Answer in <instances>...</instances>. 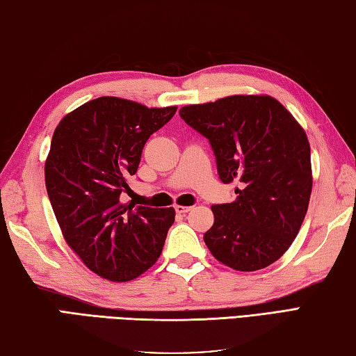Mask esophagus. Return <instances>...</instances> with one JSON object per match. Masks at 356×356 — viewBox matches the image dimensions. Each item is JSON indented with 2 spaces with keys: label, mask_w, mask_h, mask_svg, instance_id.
<instances>
[{
  "label": "esophagus",
  "mask_w": 356,
  "mask_h": 356,
  "mask_svg": "<svg viewBox=\"0 0 356 356\" xmlns=\"http://www.w3.org/2000/svg\"><path fill=\"white\" fill-rule=\"evenodd\" d=\"M191 209H192L191 206H179V204L175 206V211L177 213H179V216H184V213H187Z\"/></svg>",
  "instance_id": "1"
}]
</instances>
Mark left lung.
I'll return each instance as SVG.
<instances>
[{
    "label": "left lung",
    "mask_w": 356,
    "mask_h": 356,
    "mask_svg": "<svg viewBox=\"0 0 356 356\" xmlns=\"http://www.w3.org/2000/svg\"><path fill=\"white\" fill-rule=\"evenodd\" d=\"M179 116L213 150L237 200L213 204L204 234L212 256L237 271L271 265L291 246L312 195L310 144L285 106L270 96H229L189 105Z\"/></svg>",
    "instance_id": "left-lung-1"
}]
</instances>
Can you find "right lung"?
Listing matches in <instances>:
<instances>
[{
  "label": "right lung",
  "instance_id": "add662e5",
  "mask_svg": "<svg viewBox=\"0 0 356 356\" xmlns=\"http://www.w3.org/2000/svg\"><path fill=\"white\" fill-rule=\"evenodd\" d=\"M175 113L105 96L80 105L54 131L44 165L51 206L66 243L100 277L127 282L161 256L175 209L122 204L120 193L130 189L147 139Z\"/></svg>",
  "mask_w": 356,
  "mask_h": 356
}]
</instances>
